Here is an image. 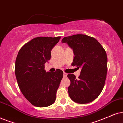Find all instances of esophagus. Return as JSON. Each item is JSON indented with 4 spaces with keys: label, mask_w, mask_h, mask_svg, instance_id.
I'll return each instance as SVG.
<instances>
[{
    "label": "esophagus",
    "mask_w": 123,
    "mask_h": 123,
    "mask_svg": "<svg viewBox=\"0 0 123 123\" xmlns=\"http://www.w3.org/2000/svg\"><path fill=\"white\" fill-rule=\"evenodd\" d=\"M67 76V74L66 73H63V77H66Z\"/></svg>",
    "instance_id": "1"
}]
</instances>
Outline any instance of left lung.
I'll list each match as a JSON object with an SVG mask.
<instances>
[{
  "instance_id": "8db88e82",
  "label": "left lung",
  "mask_w": 123,
  "mask_h": 123,
  "mask_svg": "<svg viewBox=\"0 0 123 123\" xmlns=\"http://www.w3.org/2000/svg\"><path fill=\"white\" fill-rule=\"evenodd\" d=\"M73 49L72 65L81 68L80 75L68 74L70 98L76 103L86 104L98 97L105 86L107 72V57L102 45L94 37L85 35L65 37L62 40Z\"/></svg>"
}]
</instances>
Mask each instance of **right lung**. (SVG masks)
Here are the masks:
<instances>
[{
  "label": "right lung",
  "instance_id": "right-lung-1",
  "mask_svg": "<svg viewBox=\"0 0 123 123\" xmlns=\"http://www.w3.org/2000/svg\"><path fill=\"white\" fill-rule=\"evenodd\" d=\"M61 38L38 37L22 46L15 62V75L21 92L30 103L38 107L54 103L63 73L60 69L46 72L45 63L51 58V50Z\"/></svg>",
  "mask_w": 123,
  "mask_h": 123
}]
</instances>
